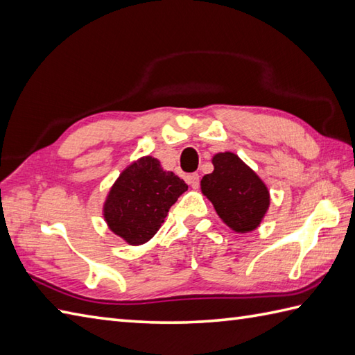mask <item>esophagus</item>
Returning a JSON list of instances; mask_svg holds the SVG:
<instances>
[{"label": "esophagus", "mask_w": 355, "mask_h": 355, "mask_svg": "<svg viewBox=\"0 0 355 355\" xmlns=\"http://www.w3.org/2000/svg\"><path fill=\"white\" fill-rule=\"evenodd\" d=\"M186 181H187V184L192 186V189H198V187H200V175H198V174L187 175V177H186Z\"/></svg>", "instance_id": "obj_1"}]
</instances>
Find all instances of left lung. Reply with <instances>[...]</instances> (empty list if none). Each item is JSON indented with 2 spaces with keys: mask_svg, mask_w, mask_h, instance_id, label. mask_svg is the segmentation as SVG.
Listing matches in <instances>:
<instances>
[{
  "mask_svg": "<svg viewBox=\"0 0 355 355\" xmlns=\"http://www.w3.org/2000/svg\"><path fill=\"white\" fill-rule=\"evenodd\" d=\"M211 174L201 180V192L209 198L218 216L236 233L257 228L270 204L263 180L234 153H218L211 159Z\"/></svg>",
  "mask_w": 355,
  "mask_h": 355,
  "instance_id": "obj_1",
  "label": "left lung"
}]
</instances>
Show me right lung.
<instances>
[{
    "instance_id": "right-lung-1",
    "label": "right lung",
    "mask_w": 355,
    "mask_h": 355,
    "mask_svg": "<svg viewBox=\"0 0 355 355\" xmlns=\"http://www.w3.org/2000/svg\"><path fill=\"white\" fill-rule=\"evenodd\" d=\"M187 184L157 159L145 155L123 169L107 195L103 215L112 232L127 243H146L159 232L172 204Z\"/></svg>"
}]
</instances>
